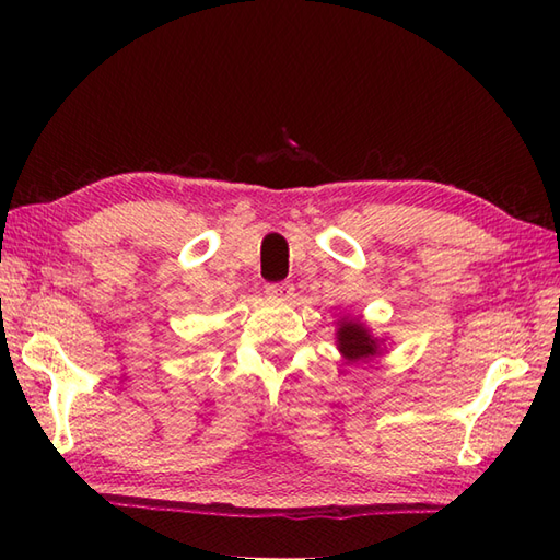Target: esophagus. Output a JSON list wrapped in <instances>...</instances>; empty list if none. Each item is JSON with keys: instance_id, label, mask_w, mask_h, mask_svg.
Instances as JSON below:
<instances>
[{"instance_id": "1", "label": "esophagus", "mask_w": 560, "mask_h": 560, "mask_svg": "<svg viewBox=\"0 0 560 560\" xmlns=\"http://www.w3.org/2000/svg\"><path fill=\"white\" fill-rule=\"evenodd\" d=\"M267 295L279 301H289L293 295V283L281 281V283H267Z\"/></svg>"}]
</instances>
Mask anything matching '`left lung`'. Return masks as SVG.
<instances>
[{
	"label": "left lung",
	"mask_w": 560,
	"mask_h": 560,
	"mask_svg": "<svg viewBox=\"0 0 560 560\" xmlns=\"http://www.w3.org/2000/svg\"><path fill=\"white\" fill-rule=\"evenodd\" d=\"M337 349L347 361H371L375 355L383 353V339L371 335L361 319L343 317L337 329Z\"/></svg>",
	"instance_id": "1"
}]
</instances>
